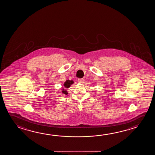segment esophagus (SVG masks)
I'll list each match as a JSON object with an SVG mask.
<instances>
[{
	"instance_id": "esophagus-1",
	"label": "esophagus",
	"mask_w": 155,
	"mask_h": 155,
	"mask_svg": "<svg viewBox=\"0 0 155 155\" xmlns=\"http://www.w3.org/2000/svg\"><path fill=\"white\" fill-rule=\"evenodd\" d=\"M78 81L80 83H83L84 81V78H81V79H78Z\"/></svg>"
}]
</instances>
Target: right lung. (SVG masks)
<instances>
[{
  "label": "right lung",
  "mask_w": 155,
  "mask_h": 155,
  "mask_svg": "<svg viewBox=\"0 0 155 155\" xmlns=\"http://www.w3.org/2000/svg\"><path fill=\"white\" fill-rule=\"evenodd\" d=\"M73 81H69V80H67L65 82H64V87H66V88H68L71 85V84H73ZM63 89V91H62V93L64 94H66L67 95L68 93L66 91H64V89Z\"/></svg>",
  "instance_id": "add662e5"
}]
</instances>
